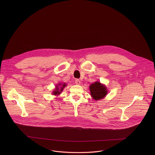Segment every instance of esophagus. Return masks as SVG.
Returning a JSON list of instances; mask_svg holds the SVG:
<instances>
[{
	"mask_svg": "<svg viewBox=\"0 0 155 155\" xmlns=\"http://www.w3.org/2000/svg\"><path fill=\"white\" fill-rule=\"evenodd\" d=\"M81 81H80V80H79V79H76V81H75V84H76V85H81Z\"/></svg>",
	"mask_w": 155,
	"mask_h": 155,
	"instance_id": "esophagus-1",
	"label": "esophagus"
}]
</instances>
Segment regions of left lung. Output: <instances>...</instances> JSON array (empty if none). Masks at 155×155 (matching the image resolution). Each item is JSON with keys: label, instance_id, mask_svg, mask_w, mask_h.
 Returning a JSON list of instances; mask_svg holds the SVG:
<instances>
[{"label": "left lung", "instance_id": "left-lung-1", "mask_svg": "<svg viewBox=\"0 0 155 155\" xmlns=\"http://www.w3.org/2000/svg\"><path fill=\"white\" fill-rule=\"evenodd\" d=\"M91 96L95 100H100L104 98L108 93L106 86L99 81L95 82L89 86Z\"/></svg>", "mask_w": 155, "mask_h": 155}]
</instances>
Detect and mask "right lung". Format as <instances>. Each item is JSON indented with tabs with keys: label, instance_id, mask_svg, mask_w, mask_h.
<instances>
[{
	"label": "right lung",
	"instance_id": "add662e5",
	"mask_svg": "<svg viewBox=\"0 0 155 155\" xmlns=\"http://www.w3.org/2000/svg\"><path fill=\"white\" fill-rule=\"evenodd\" d=\"M67 86V84L66 83H59L58 84V85H56L55 88L54 89V90H53L52 94L54 95H59L62 91H63V89Z\"/></svg>",
	"mask_w": 155,
	"mask_h": 155
}]
</instances>
